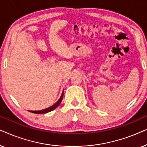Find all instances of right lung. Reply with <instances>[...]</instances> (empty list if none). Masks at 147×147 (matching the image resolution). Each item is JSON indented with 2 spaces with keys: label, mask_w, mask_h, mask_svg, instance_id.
Returning <instances> with one entry per match:
<instances>
[{
  "label": "right lung",
  "mask_w": 147,
  "mask_h": 147,
  "mask_svg": "<svg viewBox=\"0 0 147 147\" xmlns=\"http://www.w3.org/2000/svg\"><path fill=\"white\" fill-rule=\"evenodd\" d=\"M63 91L62 92L61 97L59 98V99L58 100V101L56 102V103L54 104L53 105L50 106V107L47 108H45V109L41 110H38V111H32V110H29V111L32 112V113H34V114H45V113H47V112H51V111H52V110H55V108L58 107V106H59V104H61V102L62 101V99H63Z\"/></svg>",
  "instance_id": "obj_1"
}]
</instances>
